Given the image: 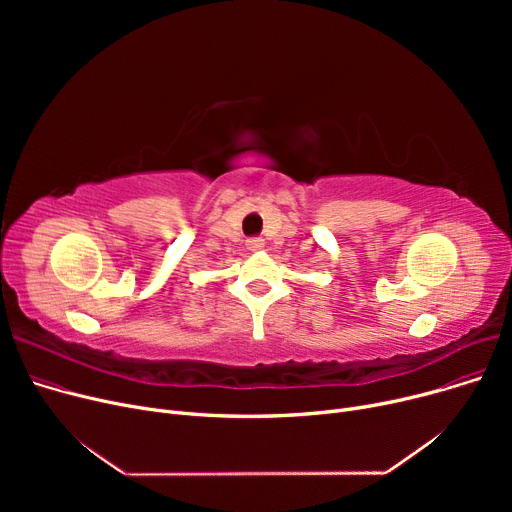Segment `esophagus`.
<instances>
[{
	"label": "esophagus",
	"instance_id": "esophagus-1",
	"mask_svg": "<svg viewBox=\"0 0 512 512\" xmlns=\"http://www.w3.org/2000/svg\"><path fill=\"white\" fill-rule=\"evenodd\" d=\"M247 247L251 251H259L263 247V240L261 238H251V240H247Z\"/></svg>",
	"mask_w": 512,
	"mask_h": 512
}]
</instances>
